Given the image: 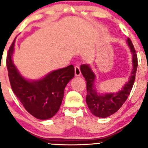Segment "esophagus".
<instances>
[{
	"instance_id": "obj_1",
	"label": "esophagus",
	"mask_w": 148,
	"mask_h": 148,
	"mask_svg": "<svg viewBox=\"0 0 148 148\" xmlns=\"http://www.w3.org/2000/svg\"><path fill=\"white\" fill-rule=\"evenodd\" d=\"M74 74L76 77H79L81 75V70H80V67L78 64H77L74 66Z\"/></svg>"
}]
</instances>
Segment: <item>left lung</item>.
Returning a JSON list of instances; mask_svg holds the SVG:
<instances>
[{"label":"left lung","instance_id":"8db88e82","mask_svg":"<svg viewBox=\"0 0 148 148\" xmlns=\"http://www.w3.org/2000/svg\"><path fill=\"white\" fill-rule=\"evenodd\" d=\"M132 53L133 69L130 77L129 81L124 87L117 93H110L106 95H99L97 92L94 86L95 75L89 65L82 64L80 66L82 74L85 78L86 84V102L91 112L98 117H109L119 110L127 99L130 94L135 80V74L138 68V56L135 47L130 38L127 40Z\"/></svg>","mask_w":148,"mask_h":148}]
</instances>
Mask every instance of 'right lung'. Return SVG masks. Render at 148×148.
Here are the masks:
<instances>
[{
	"instance_id": "add662e5",
	"label": "right lung",
	"mask_w": 148,
	"mask_h": 148,
	"mask_svg": "<svg viewBox=\"0 0 148 148\" xmlns=\"http://www.w3.org/2000/svg\"><path fill=\"white\" fill-rule=\"evenodd\" d=\"M15 39L6 59L8 77L13 93L28 113L39 120H47L57 113L62 104L65 86L74 77L72 64L55 70L38 81L25 79L12 61Z\"/></svg>"
}]
</instances>
